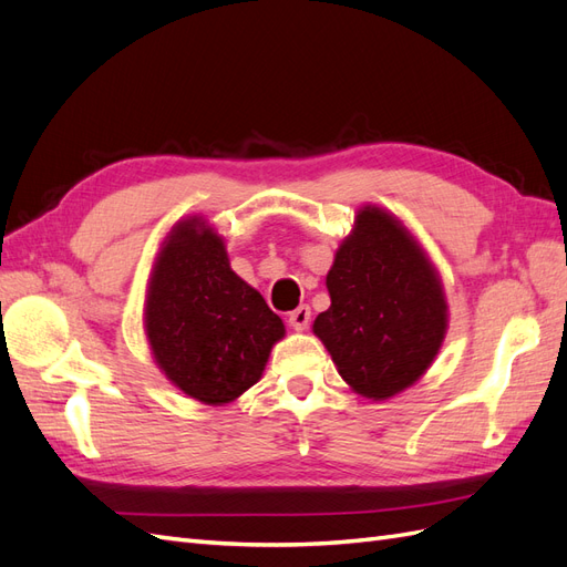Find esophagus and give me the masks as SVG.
Listing matches in <instances>:
<instances>
[{
  "mask_svg": "<svg viewBox=\"0 0 567 567\" xmlns=\"http://www.w3.org/2000/svg\"><path fill=\"white\" fill-rule=\"evenodd\" d=\"M310 319H312V310L307 305H300L298 310H293L288 315V323L293 326L296 331H305L307 326H310Z\"/></svg>",
  "mask_w": 567,
  "mask_h": 567,
  "instance_id": "34e87169",
  "label": "esophagus"
}]
</instances>
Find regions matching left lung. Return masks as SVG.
<instances>
[{
	"mask_svg": "<svg viewBox=\"0 0 567 567\" xmlns=\"http://www.w3.org/2000/svg\"><path fill=\"white\" fill-rule=\"evenodd\" d=\"M312 331L357 394L385 402L431 369L450 326L440 271L402 219L362 205L326 274Z\"/></svg>",
	"mask_w": 567,
	"mask_h": 567,
	"instance_id": "obj_1",
	"label": "left lung"
}]
</instances>
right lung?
Instances as JSON below:
<instances>
[{
	"mask_svg": "<svg viewBox=\"0 0 567 567\" xmlns=\"http://www.w3.org/2000/svg\"><path fill=\"white\" fill-rule=\"evenodd\" d=\"M144 331L169 383L192 400L221 406L262 379L286 326L229 267L225 236L192 215L167 231L153 257Z\"/></svg>",
	"mask_w": 567,
	"mask_h": 567,
	"instance_id": "right-lung-1",
	"label": "right lung"
}]
</instances>
